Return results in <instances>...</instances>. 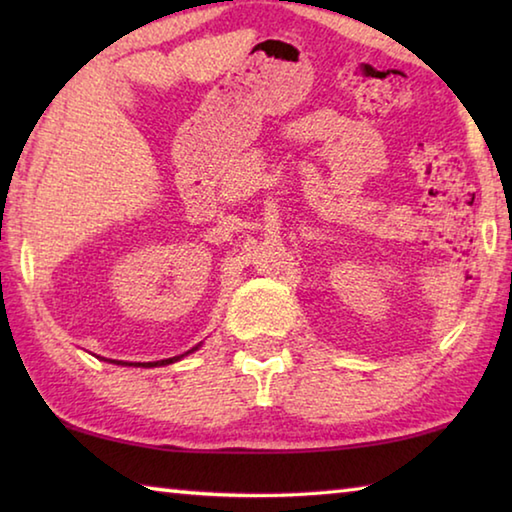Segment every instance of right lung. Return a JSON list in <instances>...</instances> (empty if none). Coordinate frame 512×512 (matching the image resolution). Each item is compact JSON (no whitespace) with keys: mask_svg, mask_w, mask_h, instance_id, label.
I'll return each instance as SVG.
<instances>
[{"mask_svg":"<svg viewBox=\"0 0 512 512\" xmlns=\"http://www.w3.org/2000/svg\"><path fill=\"white\" fill-rule=\"evenodd\" d=\"M198 348H201V343L196 345V348H192V350H187L185 354H178V357H171V359H162V361H149V363H131V361H117V359H110V363H117V366H135V368H158V366H169V363H176V361H180V359H185L187 354H192V352H196ZM108 361V359H106Z\"/></svg>","mask_w":512,"mask_h":512,"instance_id":"obj_1","label":"right lung"}]
</instances>
